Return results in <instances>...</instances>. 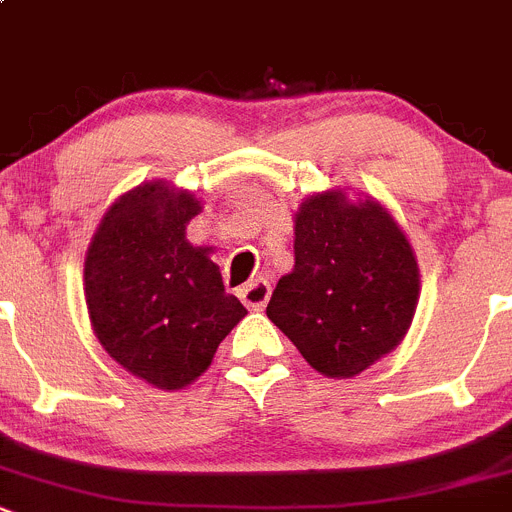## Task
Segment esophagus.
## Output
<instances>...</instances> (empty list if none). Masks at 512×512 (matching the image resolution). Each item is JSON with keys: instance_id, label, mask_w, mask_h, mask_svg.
I'll return each mask as SVG.
<instances>
[{"instance_id": "esophagus-1", "label": "esophagus", "mask_w": 512, "mask_h": 512, "mask_svg": "<svg viewBox=\"0 0 512 512\" xmlns=\"http://www.w3.org/2000/svg\"><path fill=\"white\" fill-rule=\"evenodd\" d=\"M238 297L243 299V304L251 309H264L266 302H269L271 297V284L266 279H256L251 281V284H246V287L238 289Z\"/></svg>"}]
</instances>
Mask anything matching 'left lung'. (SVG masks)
Segmentation results:
<instances>
[{
    "mask_svg": "<svg viewBox=\"0 0 512 512\" xmlns=\"http://www.w3.org/2000/svg\"><path fill=\"white\" fill-rule=\"evenodd\" d=\"M419 292L416 253L386 205L332 187L294 213V269L266 314L317 373L340 381L401 345Z\"/></svg>",
    "mask_w": 512,
    "mask_h": 512,
    "instance_id": "8db88e82",
    "label": "left lung"
}]
</instances>
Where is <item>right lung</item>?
Returning <instances> with one entry per match:
<instances>
[{
  "label": "right lung",
  "mask_w": 512,
  "mask_h": 512,
  "mask_svg": "<svg viewBox=\"0 0 512 512\" xmlns=\"http://www.w3.org/2000/svg\"><path fill=\"white\" fill-rule=\"evenodd\" d=\"M200 210L195 192L167 180L131 187L103 213L83 264L98 342L121 368L162 391L198 381L248 314L225 294L213 248L187 241V223Z\"/></svg>",
  "instance_id": "add662e5"
}]
</instances>
